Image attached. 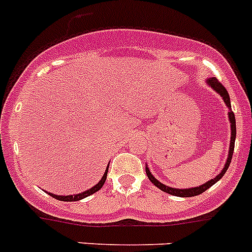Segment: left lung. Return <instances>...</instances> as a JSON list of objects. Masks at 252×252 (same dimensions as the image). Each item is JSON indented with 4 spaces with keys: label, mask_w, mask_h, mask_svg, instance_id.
<instances>
[{
    "label": "left lung",
    "mask_w": 252,
    "mask_h": 252,
    "mask_svg": "<svg viewBox=\"0 0 252 252\" xmlns=\"http://www.w3.org/2000/svg\"><path fill=\"white\" fill-rule=\"evenodd\" d=\"M206 84L209 85L211 89L215 90V91L218 92L219 94H220L221 97H222L223 102H225V105L228 107V120H230V126H231V140H230V149H228L227 160H226L225 167L221 170V172L218 175V176L214 177V179H211L210 181H207L206 184L200 185V186H197V188H191V189H174V188H170V186H166V185L161 184L160 181H158V180L152 176V174L150 172L149 167L146 166V174H147V177H149L150 181H151L152 184L156 186V188H158L160 190H162L163 192L170 193V195L179 196V197H192V196H197V195H200V193L205 192L207 189L211 188L212 185L216 184V182H218L219 180H220L221 177L225 175L226 170H227L228 166H230V162H231L232 154H234V147H235V138H236V121H235L234 112L231 111V102H230V96H228V92L226 91L225 87H223L222 85L219 82V80L216 77L207 78Z\"/></svg>",
    "instance_id": "1"
}]
</instances>
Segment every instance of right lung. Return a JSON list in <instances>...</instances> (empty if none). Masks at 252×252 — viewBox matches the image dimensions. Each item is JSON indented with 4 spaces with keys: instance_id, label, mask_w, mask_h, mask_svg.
I'll return each mask as SVG.
<instances>
[{
    "instance_id": "add662e5",
    "label": "right lung",
    "mask_w": 252,
    "mask_h": 252,
    "mask_svg": "<svg viewBox=\"0 0 252 252\" xmlns=\"http://www.w3.org/2000/svg\"><path fill=\"white\" fill-rule=\"evenodd\" d=\"M107 171H108V166L106 167V171H105V174H103L102 179H101L97 184L94 185V188H91L90 190H87V191H84V192L77 193V195H67V196H63V195L59 196V195H55V193L48 192V195L52 196V197L56 198V200H60V201H78V200H82V198L87 197V196L92 195V193L97 192V191L102 188L103 184H105V181H106V177H107Z\"/></svg>"
}]
</instances>
